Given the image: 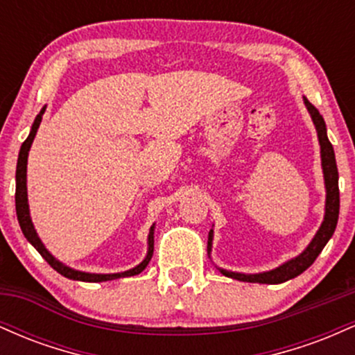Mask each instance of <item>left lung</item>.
I'll return each instance as SVG.
<instances>
[{
    "mask_svg": "<svg viewBox=\"0 0 355 355\" xmlns=\"http://www.w3.org/2000/svg\"><path fill=\"white\" fill-rule=\"evenodd\" d=\"M305 107H307L309 113H311L313 125L317 128V135H319L320 141V155H322V168H324V178H325V189H327V198H325V217L322 222L319 232L315 234V237L311 242L305 250L295 259L288 260L287 263L280 266L279 268L270 272H263V274H254V275H245V274H237V272H229L220 268L225 277L235 280H243V282H259V284H282L285 280H291L294 277L300 275L305 268H309L315 262V259L319 257L322 248L325 247V243L329 242V239L334 235V230L337 227V218H339V207H340V198H339V172H337L336 165V155H334L332 144L327 138V130H325V121L313 105L307 98H304ZM211 250V230L209 234V252Z\"/></svg>",
    "mask_w": 355,
    "mask_h": 355,
    "instance_id": "1",
    "label": "left lung"
}]
</instances>
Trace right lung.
<instances>
[{
    "label": "right lung",
    "instance_id": "right-lung-1",
    "mask_svg": "<svg viewBox=\"0 0 355 355\" xmlns=\"http://www.w3.org/2000/svg\"><path fill=\"white\" fill-rule=\"evenodd\" d=\"M44 113V108L38 113L35 118V123L31 126V132L28 135L26 140L23 141L21 148H19V155H18V165H16V193H15V202H16V215H18V222L19 227H21L23 235L26 237L28 242L33 245L36 250L42 254V257L46 260L50 266L55 268L58 274H61L67 279L71 280H81V282H107V280H113V279H120V277H132V275H138L140 272L145 270V267L148 266L150 259L153 255V227L150 229L148 234V254H146L145 260L137 266L132 270L121 272V274H87V272H80V270H73V268L63 266L60 263L58 260L53 257L50 252L44 248L42 243V240L38 239L36 235L33 223H31L30 218V210H28V195H26V164H28V152H30V146L33 144V138L36 135V130H38L40 123H42V116Z\"/></svg>",
    "mask_w": 355,
    "mask_h": 355
}]
</instances>
